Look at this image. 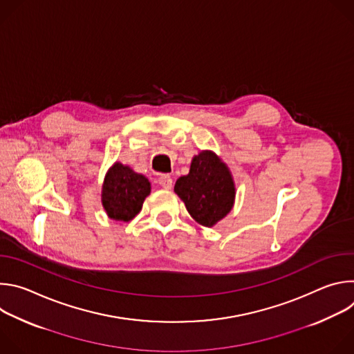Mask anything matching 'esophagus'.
Returning a JSON list of instances; mask_svg holds the SVG:
<instances>
[{"mask_svg": "<svg viewBox=\"0 0 354 354\" xmlns=\"http://www.w3.org/2000/svg\"><path fill=\"white\" fill-rule=\"evenodd\" d=\"M158 183L160 186H162L164 189H171L172 187V178L168 175H162L158 178Z\"/></svg>", "mask_w": 354, "mask_h": 354, "instance_id": "34e87169", "label": "esophagus"}]
</instances>
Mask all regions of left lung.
<instances>
[{"label": "left lung", "mask_w": 354, "mask_h": 354, "mask_svg": "<svg viewBox=\"0 0 354 354\" xmlns=\"http://www.w3.org/2000/svg\"><path fill=\"white\" fill-rule=\"evenodd\" d=\"M193 220L213 227L232 209L235 185L228 167L213 151L194 156L187 175L180 176L174 187Z\"/></svg>", "instance_id": "obj_1"}]
</instances>
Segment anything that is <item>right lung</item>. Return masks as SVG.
Instances as JSON below:
<instances>
[{
  "label": "right lung",
  "mask_w": 354,
  "mask_h": 354,
  "mask_svg": "<svg viewBox=\"0 0 354 354\" xmlns=\"http://www.w3.org/2000/svg\"><path fill=\"white\" fill-rule=\"evenodd\" d=\"M149 192L151 183L144 175L115 162L102 185V206L111 218L127 223L140 213Z\"/></svg>",
  "instance_id": "right-lung-1"
}]
</instances>
